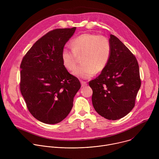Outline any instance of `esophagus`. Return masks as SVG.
Wrapping results in <instances>:
<instances>
[{"label":"esophagus","instance_id":"34e87169","mask_svg":"<svg viewBox=\"0 0 159 159\" xmlns=\"http://www.w3.org/2000/svg\"><path fill=\"white\" fill-rule=\"evenodd\" d=\"M80 83H81V86H82V87H85V86H86V85H87V82H85L81 81V82H80Z\"/></svg>","mask_w":159,"mask_h":159}]
</instances>
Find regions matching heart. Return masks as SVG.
Returning a JSON list of instances; mask_svg holds the SVG:
<instances>
[{"label":"heart","instance_id":"obj_1","mask_svg":"<svg viewBox=\"0 0 159 159\" xmlns=\"http://www.w3.org/2000/svg\"><path fill=\"white\" fill-rule=\"evenodd\" d=\"M72 51L63 48L61 53L63 65L69 71L73 70L80 58V65L73 72L80 79H89L96 72L104 69L111 56V47L109 40L104 36L84 33L71 41Z\"/></svg>","mask_w":159,"mask_h":159}]
</instances>
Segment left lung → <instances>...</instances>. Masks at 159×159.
Returning a JSON list of instances; mask_svg holds the SVG:
<instances>
[{
  "instance_id": "obj_1",
  "label": "left lung",
  "mask_w": 159,
  "mask_h": 159,
  "mask_svg": "<svg viewBox=\"0 0 159 159\" xmlns=\"http://www.w3.org/2000/svg\"><path fill=\"white\" fill-rule=\"evenodd\" d=\"M109 60L95 79L90 81L92 102L99 115L109 120L125 116L134 106L141 86L139 66L133 53L115 36L109 39Z\"/></svg>"
}]
</instances>
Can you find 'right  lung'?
<instances>
[{
  "mask_svg": "<svg viewBox=\"0 0 159 159\" xmlns=\"http://www.w3.org/2000/svg\"><path fill=\"white\" fill-rule=\"evenodd\" d=\"M76 28L56 29L39 39L22 59L20 89L31 114L57 124L69 114L80 88L79 79L63 65L61 53Z\"/></svg>",
  "mask_w": 159,
  "mask_h": 159,
  "instance_id": "1",
  "label": "right lung"
}]
</instances>
